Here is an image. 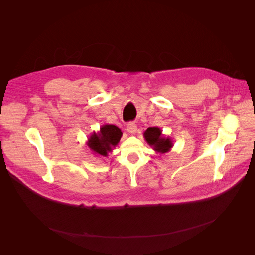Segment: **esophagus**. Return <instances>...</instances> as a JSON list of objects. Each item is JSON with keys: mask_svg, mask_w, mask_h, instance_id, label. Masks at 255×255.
Instances as JSON below:
<instances>
[{"mask_svg": "<svg viewBox=\"0 0 255 255\" xmlns=\"http://www.w3.org/2000/svg\"><path fill=\"white\" fill-rule=\"evenodd\" d=\"M126 130H127L128 133H130V134H135L136 131H137V126H136L135 123H132L131 122V123L127 124Z\"/></svg>", "mask_w": 255, "mask_h": 255, "instance_id": "obj_1", "label": "esophagus"}]
</instances>
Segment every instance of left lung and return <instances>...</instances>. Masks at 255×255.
Segmentation results:
<instances>
[{"label": "left lung", "instance_id": "1", "mask_svg": "<svg viewBox=\"0 0 255 255\" xmlns=\"http://www.w3.org/2000/svg\"><path fill=\"white\" fill-rule=\"evenodd\" d=\"M143 137L148 144L156 153L165 154L173 146L172 139L162 134V130L159 127H149L143 133Z\"/></svg>", "mask_w": 255, "mask_h": 255}]
</instances>
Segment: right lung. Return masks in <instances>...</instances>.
Wrapping results in <instances>:
<instances>
[{
  "label": "right lung",
  "instance_id": "1",
  "mask_svg": "<svg viewBox=\"0 0 255 255\" xmlns=\"http://www.w3.org/2000/svg\"><path fill=\"white\" fill-rule=\"evenodd\" d=\"M123 133L113 124H104L98 132H93L88 138L87 145L95 156L107 157L119 143Z\"/></svg>",
  "mask_w": 255,
  "mask_h": 255
}]
</instances>
